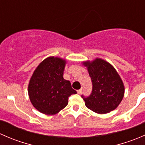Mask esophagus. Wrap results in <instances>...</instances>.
<instances>
[{"label":"esophagus","mask_w":145,"mask_h":145,"mask_svg":"<svg viewBox=\"0 0 145 145\" xmlns=\"http://www.w3.org/2000/svg\"><path fill=\"white\" fill-rule=\"evenodd\" d=\"M77 93H78V94H81V93H82V88L80 89V90H77Z\"/></svg>","instance_id":"34e87169"}]
</instances>
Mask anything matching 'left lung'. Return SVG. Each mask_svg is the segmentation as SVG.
Masks as SVG:
<instances>
[{
  "instance_id": "obj_1",
  "label": "left lung",
  "mask_w": 145,
  "mask_h": 145,
  "mask_svg": "<svg viewBox=\"0 0 145 145\" xmlns=\"http://www.w3.org/2000/svg\"><path fill=\"white\" fill-rule=\"evenodd\" d=\"M83 64L87 67L93 83L90 95L83 97L86 106L100 114L114 110L122 101L125 92L123 83L116 70L101 58L86 61Z\"/></svg>"
}]
</instances>
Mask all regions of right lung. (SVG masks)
<instances>
[{
  "instance_id": "add662e5",
  "label": "right lung",
  "mask_w": 145,
  "mask_h": 145,
  "mask_svg": "<svg viewBox=\"0 0 145 145\" xmlns=\"http://www.w3.org/2000/svg\"><path fill=\"white\" fill-rule=\"evenodd\" d=\"M67 61L57 57H48L33 71L28 86L33 106L40 113L55 115L68 105L69 97L76 94L69 81L63 77Z\"/></svg>"
}]
</instances>
